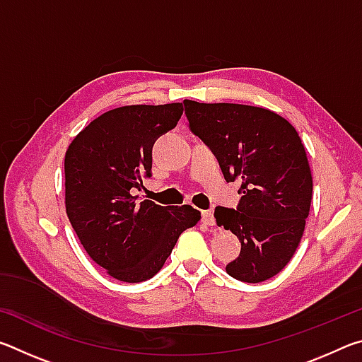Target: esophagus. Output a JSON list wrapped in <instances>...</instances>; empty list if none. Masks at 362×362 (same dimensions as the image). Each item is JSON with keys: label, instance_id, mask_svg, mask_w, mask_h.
I'll return each instance as SVG.
<instances>
[{"label": "esophagus", "instance_id": "1", "mask_svg": "<svg viewBox=\"0 0 362 362\" xmlns=\"http://www.w3.org/2000/svg\"><path fill=\"white\" fill-rule=\"evenodd\" d=\"M201 216H203V222L206 225H209V226L216 225V218H214L212 211H203V214H201Z\"/></svg>", "mask_w": 362, "mask_h": 362}]
</instances>
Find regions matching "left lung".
<instances>
[{
  "mask_svg": "<svg viewBox=\"0 0 362 362\" xmlns=\"http://www.w3.org/2000/svg\"><path fill=\"white\" fill-rule=\"evenodd\" d=\"M189 129L209 146L226 182H241L236 211L216 207L218 226L240 238L226 273L262 283L283 269L303 236L313 179L305 146L289 121L240 103L185 100Z\"/></svg>",
  "mask_w": 362,
  "mask_h": 362,
  "instance_id": "obj_1",
  "label": "left lung"
}]
</instances>
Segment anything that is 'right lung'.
Returning <instances> with one entry per match:
<instances>
[{"label":"right lung","instance_id":"right-lung-1","mask_svg":"<svg viewBox=\"0 0 362 362\" xmlns=\"http://www.w3.org/2000/svg\"><path fill=\"white\" fill-rule=\"evenodd\" d=\"M183 103L127 105L100 115L65 153V207L86 252L110 276L142 283L155 276L177 240L201 218L192 206L139 201L151 175L156 139L174 129Z\"/></svg>","mask_w":362,"mask_h":362}]
</instances>
